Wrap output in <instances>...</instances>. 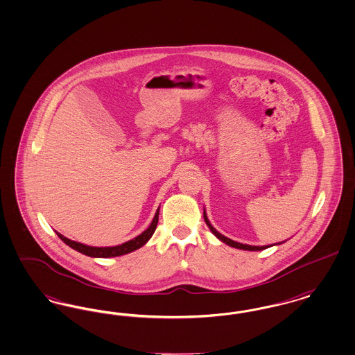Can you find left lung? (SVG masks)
Instances as JSON below:
<instances>
[{"instance_id":"left-lung-1","label":"left lung","mask_w":355,"mask_h":355,"mask_svg":"<svg viewBox=\"0 0 355 355\" xmlns=\"http://www.w3.org/2000/svg\"><path fill=\"white\" fill-rule=\"evenodd\" d=\"M203 218H205L206 225H207L209 228L211 230V232H213L214 235H215L219 241L226 243L227 245H231V247H234V248L245 250V251H261V250H266V248H270V245H250V244H241V243H238V241H231V239L226 238L225 235H222L220 232H218V231L211 226V223H210V220H209V218H207V215H206V211H205V210H203ZM276 244H282V243H276ZM273 245H275V244H273Z\"/></svg>"}]
</instances>
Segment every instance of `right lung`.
I'll return each mask as SVG.
<instances>
[{
  "label": "right lung",
  "instance_id": "1",
  "mask_svg": "<svg viewBox=\"0 0 355 355\" xmlns=\"http://www.w3.org/2000/svg\"><path fill=\"white\" fill-rule=\"evenodd\" d=\"M158 213L159 209H157L156 215L150 223V226L146 228L142 234L139 236H136L135 239L125 241L123 244L114 245V247H92V245H85L83 243L79 241H73L66 236H63L62 234L57 232L58 236L64 241L69 247H71L72 250L83 254V255L91 256V257H114V256L127 255L129 252H133L139 248H141L142 245L152 238V235L156 231L157 223H158Z\"/></svg>",
  "mask_w": 355,
  "mask_h": 355
}]
</instances>
